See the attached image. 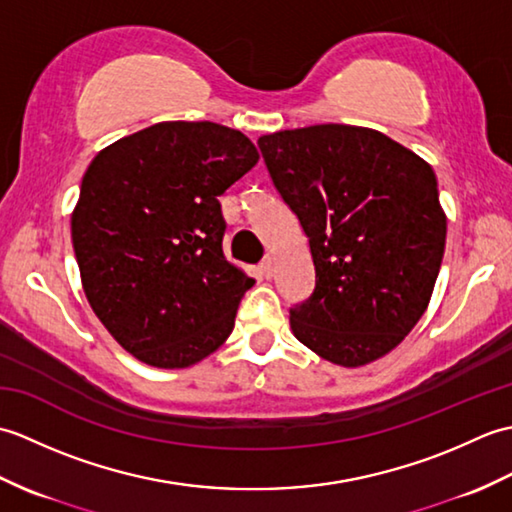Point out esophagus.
I'll return each mask as SVG.
<instances>
[{"instance_id":"esophagus-1","label":"esophagus","mask_w":512,"mask_h":512,"mask_svg":"<svg viewBox=\"0 0 512 512\" xmlns=\"http://www.w3.org/2000/svg\"><path fill=\"white\" fill-rule=\"evenodd\" d=\"M259 270H262V275H264L266 279L273 277V273H275V259H273V255H266V257H264V262L259 264Z\"/></svg>"}]
</instances>
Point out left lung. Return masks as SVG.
Segmentation results:
<instances>
[{
  "label": "left lung",
  "mask_w": 512,
  "mask_h": 512,
  "mask_svg": "<svg viewBox=\"0 0 512 512\" xmlns=\"http://www.w3.org/2000/svg\"><path fill=\"white\" fill-rule=\"evenodd\" d=\"M314 262L312 297L290 310L325 361L363 367L394 350L427 310L447 215L427 160L369 127L310 125L257 140Z\"/></svg>",
  "instance_id": "8db88e82"
}]
</instances>
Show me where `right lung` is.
<instances>
[{
    "mask_svg": "<svg viewBox=\"0 0 512 512\" xmlns=\"http://www.w3.org/2000/svg\"><path fill=\"white\" fill-rule=\"evenodd\" d=\"M257 160L239 129L165 121L90 162L70 220L81 286L138 361L184 369L231 336L255 279L224 257L217 198Z\"/></svg>",
    "mask_w": 512,
    "mask_h": 512,
    "instance_id": "add662e5",
    "label": "right lung"
}]
</instances>
